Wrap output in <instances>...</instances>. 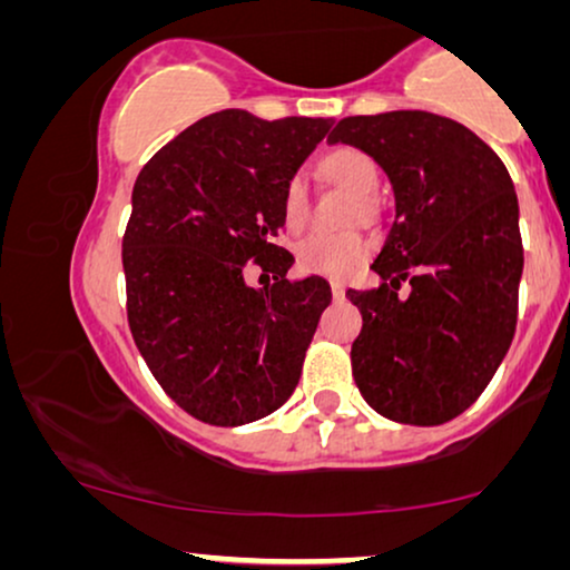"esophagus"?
I'll use <instances>...</instances> for the list:
<instances>
[{
	"label": "esophagus",
	"mask_w": 570,
	"mask_h": 570,
	"mask_svg": "<svg viewBox=\"0 0 570 570\" xmlns=\"http://www.w3.org/2000/svg\"><path fill=\"white\" fill-rule=\"evenodd\" d=\"M331 292H333V299H343V296H346V286L341 282H331Z\"/></svg>",
	"instance_id": "34e87169"
}]
</instances>
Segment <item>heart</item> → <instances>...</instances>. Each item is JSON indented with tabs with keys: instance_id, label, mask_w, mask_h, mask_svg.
Listing matches in <instances>:
<instances>
[{
	"instance_id": "b5f03b06",
	"label": "heart",
	"mask_w": 570,
	"mask_h": 570,
	"mask_svg": "<svg viewBox=\"0 0 570 570\" xmlns=\"http://www.w3.org/2000/svg\"><path fill=\"white\" fill-rule=\"evenodd\" d=\"M325 173L333 180H338L346 186L351 194L364 198L362 208L364 214L372 212V202L368 196L374 194L380 186V170H376L374 159L364 155L362 149L343 147L331 151L323 159ZM282 216L288 229H299L309 216V180L307 173H294L286 180L284 196H282ZM296 266L304 274L327 276V278H346L348 274L362 266L372 253V243L362 232H312V235L302 237L296 243Z\"/></svg>"
}]
</instances>
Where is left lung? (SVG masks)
<instances>
[{"mask_svg": "<svg viewBox=\"0 0 570 570\" xmlns=\"http://www.w3.org/2000/svg\"><path fill=\"white\" fill-rule=\"evenodd\" d=\"M331 144L387 173L395 222L372 263L382 284L346 296L364 325L356 387L384 419L439 426L475 403L517 331L524 268L514 183L468 126L426 110L348 116ZM400 281L412 294L400 301Z\"/></svg>", "mask_w": 570, "mask_h": 570, "instance_id": "left-lung-1", "label": "left lung"}]
</instances>
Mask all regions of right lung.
I'll return each instance as SVG.
<instances>
[{
    "label": "right lung",
    "instance_id": "add662e5",
    "mask_svg": "<svg viewBox=\"0 0 570 570\" xmlns=\"http://www.w3.org/2000/svg\"><path fill=\"white\" fill-rule=\"evenodd\" d=\"M331 124L219 110L165 144L134 183L128 327L159 387L198 421H258L299 382L333 294L320 276L288 282L294 255L276 237L286 180ZM247 262L267 276L263 289L246 284Z\"/></svg>",
    "mask_w": 570,
    "mask_h": 570
}]
</instances>
